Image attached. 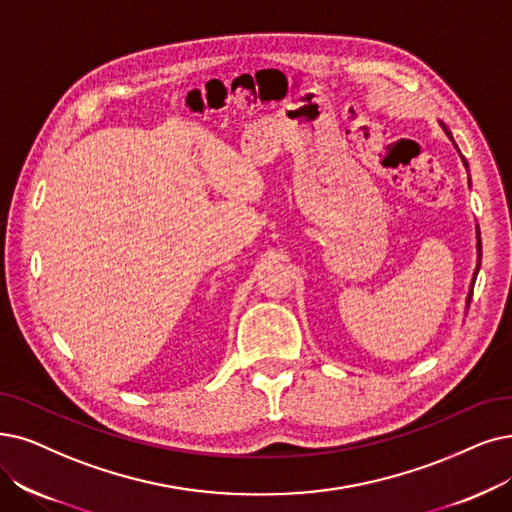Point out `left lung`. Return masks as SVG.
Returning a JSON list of instances; mask_svg holds the SVG:
<instances>
[{
  "label": "left lung",
  "instance_id": "1",
  "mask_svg": "<svg viewBox=\"0 0 512 512\" xmlns=\"http://www.w3.org/2000/svg\"><path fill=\"white\" fill-rule=\"evenodd\" d=\"M439 124H441V128L445 130V134L449 136V140L454 142L452 132L447 130V126L443 124V121H439ZM454 145H456V142H454ZM456 149H458V147H456ZM458 153H460V151H458ZM460 157H462V155H460ZM462 163H464V168H468V163H466L464 157H462ZM477 252H479V254H477V256H479V258H477V269H475V273H473V281H470V290H468V296H466V309H468V304H470V298H473V285H475V279H477V273H479V267H481V235H479V231H477Z\"/></svg>",
  "mask_w": 512,
  "mask_h": 512
}]
</instances>
